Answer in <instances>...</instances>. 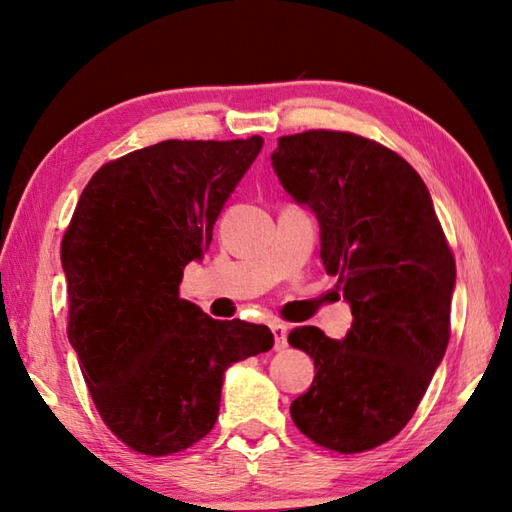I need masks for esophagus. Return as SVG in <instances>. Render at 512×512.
<instances>
[{"mask_svg": "<svg viewBox=\"0 0 512 512\" xmlns=\"http://www.w3.org/2000/svg\"><path fill=\"white\" fill-rule=\"evenodd\" d=\"M270 330H273V336H275V350L277 352L286 350V347H288V330H286V325L275 323Z\"/></svg>", "mask_w": 512, "mask_h": 512, "instance_id": "obj_1", "label": "esophagus"}]
</instances>
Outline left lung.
I'll use <instances>...</instances> for the list:
<instances>
[{
  "instance_id": "obj_1",
  "label": "left lung",
  "mask_w": 512,
  "mask_h": 512,
  "mask_svg": "<svg viewBox=\"0 0 512 512\" xmlns=\"http://www.w3.org/2000/svg\"><path fill=\"white\" fill-rule=\"evenodd\" d=\"M273 167L317 213L323 266L352 308L343 341L314 325L288 334L317 369L292 400V422L323 449H376L405 429L447 352L449 242L416 169L376 140L332 129L281 136Z\"/></svg>"
}]
</instances>
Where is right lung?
<instances>
[{
  "label": "right lung",
  "mask_w": 512,
  "mask_h": 512,
  "mask_svg": "<svg viewBox=\"0 0 512 512\" xmlns=\"http://www.w3.org/2000/svg\"><path fill=\"white\" fill-rule=\"evenodd\" d=\"M262 136L162 140L85 184L61 239L68 339L114 436L151 458L193 447L220 413L228 365L268 352L266 325L217 321L180 299Z\"/></svg>",
  "instance_id": "1"
}]
</instances>
